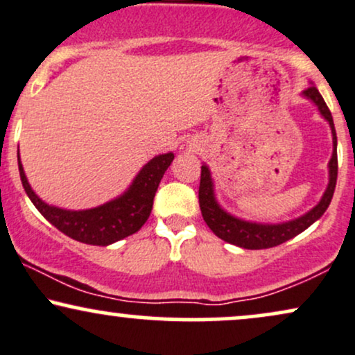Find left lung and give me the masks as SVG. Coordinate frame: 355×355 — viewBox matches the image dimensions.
Instances as JSON below:
<instances>
[{
  "label": "left lung",
  "instance_id": "left-lung-1",
  "mask_svg": "<svg viewBox=\"0 0 355 355\" xmlns=\"http://www.w3.org/2000/svg\"><path fill=\"white\" fill-rule=\"evenodd\" d=\"M301 96L313 102L315 107H318L319 114L322 115L324 121L331 127L332 134V155L327 164L329 182L321 200L309 211H306L304 215L297 216L294 220L281 221V223H259V221L238 218V216L226 211L218 203L215 195V183H213L211 172L208 168V165L203 164L198 190L200 210H202L205 223L210 226L211 232L223 241L245 248V250H264V248L277 246L309 228L327 210L332 195H334L337 182V137L334 121H332L331 110L327 109L326 102H324L322 96L319 94L318 87L314 84H311L306 91H302Z\"/></svg>",
  "mask_w": 355,
  "mask_h": 355
}]
</instances>
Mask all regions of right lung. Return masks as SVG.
Here are the masks:
<instances>
[{"label":"right lung","instance_id":"right-lung-1","mask_svg":"<svg viewBox=\"0 0 355 355\" xmlns=\"http://www.w3.org/2000/svg\"><path fill=\"white\" fill-rule=\"evenodd\" d=\"M173 159V152L153 157L140 168L129 189L122 195L115 196L114 200L99 205V207L87 208V210H66V208L42 202L29 185L21 159H18V166L24 191L34 207L37 208V211L51 225H54L59 232L76 241L85 243V245L109 246L137 233L148 220L153 196L159 189L162 177Z\"/></svg>","mask_w":355,"mask_h":355}]
</instances>
